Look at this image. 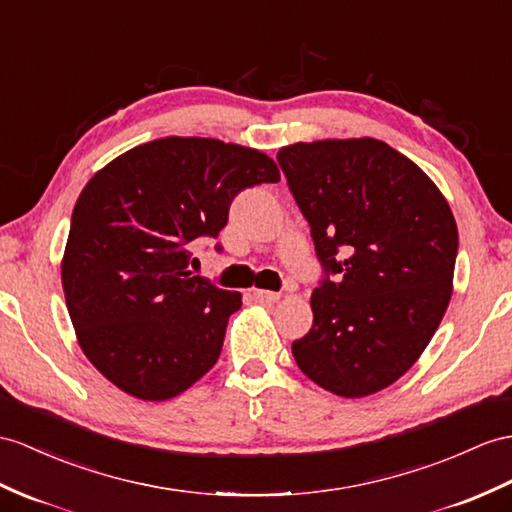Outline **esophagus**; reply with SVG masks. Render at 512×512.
Here are the masks:
<instances>
[{
    "mask_svg": "<svg viewBox=\"0 0 512 512\" xmlns=\"http://www.w3.org/2000/svg\"><path fill=\"white\" fill-rule=\"evenodd\" d=\"M252 295H254V299H258V302H263V304H276L278 299H280V293L263 291V289H254Z\"/></svg>",
    "mask_w": 512,
    "mask_h": 512,
    "instance_id": "obj_1",
    "label": "esophagus"
}]
</instances>
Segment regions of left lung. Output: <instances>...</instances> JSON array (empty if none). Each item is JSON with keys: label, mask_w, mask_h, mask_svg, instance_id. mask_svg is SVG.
Returning <instances> with one entry per match:
<instances>
[{"label": "left lung", "mask_w": 512, "mask_h": 512, "mask_svg": "<svg viewBox=\"0 0 512 512\" xmlns=\"http://www.w3.org/2000/svg\"><path fill=\"white\" fill-rule=\"evenodd\" d=\"M278 162L326 271L295 363L334 395L378 393L417 363L450 304V204L413 160L369 136L286 145Z\"/></svg>", "instance_id": "left-lung-1"}]
</instances>
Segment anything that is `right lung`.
Wrapping results in <instances>:
<instances>
[{
    "instance_id": "right-lung-1",
    "label": "right lung",
    "mask_w": 512,
    "mask_h": 512,
    "mask_svg": "<svg viewBox=\"0 0 512 512\" xmlns=\"http://www.w3.org/2000/svg\"><path fill=\"white\" fill-rule=\"evenodd\" d=\"M278 180L258 149L167 136L117 156L84 186L62 289L84 356L117 389L165 402L213 369L241 293L193 276L189 243L226 228L247 186Z\"/></svg>"
}]
</instances>
